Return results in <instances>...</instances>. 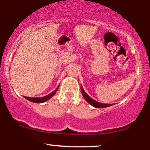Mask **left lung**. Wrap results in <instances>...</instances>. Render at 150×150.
<instances>
[{
  "label": "left lung",
  "instance_id": "8db88e82",
  "mask_svg": "<svg viewBox=\"0 0 150 150\" xmlns=\"http://www.w3.org/2000/svg\"><path fill=\"white\" fill-rule=\"evenodd\" d=\"M80 89H81V93H82V96H83L84 99H85V100L87 101L88 103L90 104V105L93 106V107L97 108H103L110 107V106L114 105V104L102 103H100V102H98V101L94 100V99L91 98V97H89L87 94H86L85 91H84V90L83 89V88H82V85L80 86Z\"/></svg>",
  "mask_w": 150,
  "mask_h": 150
}]
</instances>
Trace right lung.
I'll return each mask as SVG.
<instances>
[{
    "mask_svg": "<svg viewBox=\"0 0 150 150\" xmlns=\"http://www.w3.org/2000/svg\"><path fill=\"white\" fill-rule=\"evenodd\" d=\"M59 87V84L58 85V86L56 88L55 90H54L53 92H51V93H49V95H46V96L42 97H24L26 99H28V101L34 102V103H44V102L48 101L49 99H51L52 97L54 96L55 94L57 92L58 88Z\"/></svg>",
    "mask_w": 150,
    "mask_h": 150,
    "instance_id": "obj_1",
    "label": "right lung"
}]
</instances>
